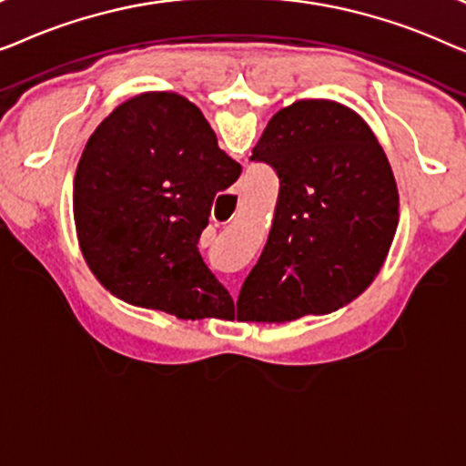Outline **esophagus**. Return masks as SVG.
<instances>
[{"mask_svg":"<svg viewBox=\"0 0 466 466\" xmlns=\"http://www.w3.org/2000/svg\"><path fill=\"white\" fill-rule=\"evenodd\" d=\"M231 203H235V199H231ZM231 218H233V214H228L227 218H220V222H228V220H231Z\"/></svg>","mask_w":466,"mask_h":466,"instance_id":"obj_1","label":"esophagus"}]
</instances>
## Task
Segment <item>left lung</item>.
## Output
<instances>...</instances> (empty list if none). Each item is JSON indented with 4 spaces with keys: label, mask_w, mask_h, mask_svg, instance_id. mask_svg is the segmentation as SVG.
I'll return each mask as SVG.
<instances>
[{
    "label": "left lung",
    "mask_w": 466,
    "mask_h": 466,
    "mask_svg": "<svg viewBox=\"0 0 466 466\" xmlns=\"http://www.w3.org/2000/svg\"><path fill=\"white\" fill-rule=\"evenodd\" d=\"M250 158L276 169L279 195L238 320L279 324L354 301L399 225L397 182L369 125L337 101L301 99L273 114Z\"/></svg>",
    "instance_id": "1"
}]
</instances>
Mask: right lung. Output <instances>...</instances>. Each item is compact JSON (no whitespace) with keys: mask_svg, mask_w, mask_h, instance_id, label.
<instances>
[{"mask_svg":"<svg viewBox=\"0 0 466 466\" xmlns=\"http://www.w3.org/2000/svg\"><path fill=\"white\" fill-rule=\"evenodd\" d=\"M241 165L218 148L199 107L148 91L114 107L74 177V222L106 290L182 320L228 318L233 299L199 254L212 203Z\"/></svg>","mask_w":466,"mask_h":466,"instance_id":"1","label":"right lung"}]
</instances>
